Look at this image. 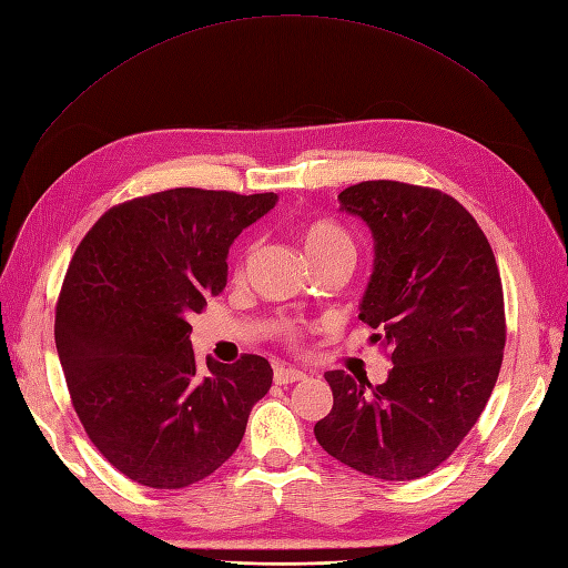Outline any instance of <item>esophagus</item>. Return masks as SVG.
<instances>
[{"instance_id": "1", "label": "esophagus", "mask_w": 568, "mask_h": 568, "mask_svg": "<svg viewBox=\"0 0 568 568\" xmlns=\"http://www.w3.org/2000/svg\"><path fill=\"white\" fill-rule=\"evenodd\" d=\"M305 374L296 367H284V365H277L274 367V384H296V382H303Z\"/></svg>"}]
</instances>
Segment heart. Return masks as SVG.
Here are the masks:
<instances>
[{
	"label": "heart",
	"instance_id": "obj_1",
	"mask_svg": "<svg viewBox=\"0 0 568 568\" xmlns=\"http://www.w3.org/2000/svg\"><path fill=\"white\" fill-rule=\"evenodd\" d=\"M298 239H301V244H303L307 257H311L313 263L322 261V257L332 255L336 251H353L348 234L329 220H305V222H301ZM239 272H242V270H239ZM277 332L286 341H298V336H301L298 324H294V322H280Z\"/></svg>",
	"mask_w": 568,
	"mask_h": 568
}]
</instances>
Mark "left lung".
Returning <instances> with one entry per match:
<instances>
[{
    "mask_svg": "<svg viewBox=\"0 0 568 568\" xmlns=\"http://www.w3.org/2000/svg\"><path fill=\"white\" fill-rule=\"evenodd\" d=\"M338 201L374 236L359 320L376 329L372 343L390 351L393 369L379 386L326 372L334 407L315 438L367 476L422 478L471 432L500 374V270L471 213L438 189L369 180Z\"/></svg>",
    "mask_w": 568,
    "mask_h": 568,
    "instance_id": "obj_1",
    "label": "left lung"
}]
</instances>
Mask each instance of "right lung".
<instances>
[{
	"label": "right lung",
	"instance_id": "obj_1",
	"mask_svg": "<svg viewBox=\"0 0 568 568\" xmlns=\"http://www.w3.org/2000/svg\"><path fill=\"white\" fill-rule=\"evenodd\" d=\"M277 194L178 186L113 205L82 239L57 303L68 393L97 450L136 484L175 490L225 464L272 386L261 355L199 372L192 324L227 284L234 239Z\"/></svg>",
	"mask_w": 568,
	"mask_h": 568
}]
</instances>
